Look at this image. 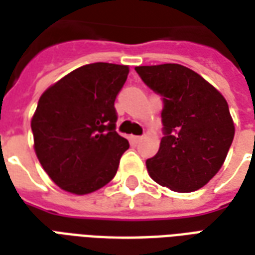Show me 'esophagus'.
<instances>
[{"mask_svg": "<svg viewBox=\"0 0 255 255\" xmlns=\"http://www.w3.org/2000/svg\"><path fill=\"white\" fill-rule=\"evenodd\" d=\"M142 139H143V136H132V138H131V140H132V143L136 144V143H139Z\"/></svg>", "mask_w": 255, "mask_h": 255, "instance_id": "1", "label": "esophagus"}]
</instances>
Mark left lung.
Here are the masks:
<instances>
[{"label": "left lung", "instance_id": "left-lung-1", "mask_svg": "<svg viewBox=\"0 0 255 255\" xmlns=\"http://www.w3.org/2000/svg\"><path fill=\"white\" fill-rule=\"evenodd\" d=\"M135 71L164 104V136L158 153L146 161L149 175L173 191L199 190L220 171L234 140L227 101L201 75L179 64Z\"/></svg>", "mask_w": 255, "mask_h": 255}]
</instances>
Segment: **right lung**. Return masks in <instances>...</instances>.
<instances>
[{
	"label": "right lung",
	"instance_id": "add662e5",
	"mask_svg": "<svg viewBox=\"0 0 255 255\" xmlns=\"http://www.w3.org/2000/svg\"><path fill=\"white\" fill-rule=\"evenodd\" d=\"M127 65L93 63L75 69L41 95L31 120L36 157L65 191L84 195L111 182L129 147L116 132L115 101Z\"/></svg>",
	"mask_w": 255,
	"mask_h": 255
}]
</instances>
